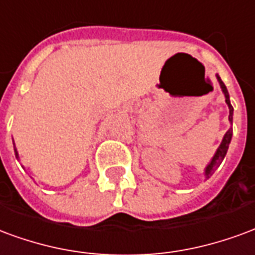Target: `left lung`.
Masks as SVG:
<instances>
[{
    "instance_id": "obj_1",
    "label": "left lung",
    "mask_w": 255,
    "mask_h": 255,
    "mask_svg": "<svg viewBox=\"0 0 255 255\" xmlns=\"http://www.w3.org/2000/svg\"><path fill=\"white\" fill-rule=\"evenodd\" d=\"M217 80H219V83H220V87H222L223 92H224V95H226V103L228 105V109H230V117H228V120L232 122V111H234V109H232L231 103H230V96H228V92H227L226 85H224V83H223L222 79H220L219 76H217ZM231 137H232V129H230L226 133V135H224L222 144H220L219 149H217V152L215 153V156H213L212 161L208 164V167H206V170H205L206 178H211L212 174H213L215 170H216V167L223 161V159H224V156H226L227 153V149H228V145H230V142H231Z\"/></svg>"
}]
</instances>
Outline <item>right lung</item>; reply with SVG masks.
I'll list each match as a JSON object with an SVG mask.
<instances>
[{"label": "right lung", "mask_w": 255, "mask_h": 255, "mask_svg": "<svg viewBox=\"0 0 255 255\" xmlns=\"http://www.w3.org/2000/svg\"><path fill=\"white\" fill-rule=\"evenodd\" d=\"M14 152H16V148H14ZM16 157H17V152H16Z\"/></svg>", "instance_id": "obj_1"}]
</instances>
